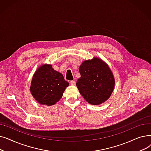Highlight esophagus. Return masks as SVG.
Masks as SVG:
<instances>
[{
  "label": "esophagus",
  "instance_id": "obj_1",
  "mask_svg": "<svg viewBox=\"0 0 151 151\" xmlns=\"http://www.w3.org/2000/svg\"><path fill=\"white\" fill-rule=\"evenodd\" d=\"M75 84H76V82L75 81H70V84L71 85L74 86V85H75Z\"/></svg>",
  "mask_w": 151,
  "mask_h": 151
}]
</instances>
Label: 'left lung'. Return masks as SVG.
<instances>
[{
	"label": "left lung",
	"instance_id": "obj_1",
	"mask_svg": "<svg viewBox=\"0 0 151 151\" xmlns=\"http://www.w3.org/2000/svg\"><path fill=\"white\" fill-rule=\"evenodd\" d=\"M79 71L81 77L76 82V86L89 104L100 105L109 98L114 88L115 81L106 63L97 58L84 60Z\"/></svg>",
	"mask_w": 151,
	"mask_h": 151
}]
</instances>
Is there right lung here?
Masks as SVG:
<instances>
[{
    "mask_svg": "<svg viewBox=\"0 0 151 151\" xmlns=\"http://www.w3.org/2000/svg\"><path fill=\"white\" fill-rule=\"evenodd\" d=\"M68 86L63 75L54 70L51 65L44 64L35 72L30 91L40 104L51 106L62 98Z\"/></svg>",
    "mask_w": 151,
    "mask_h": 151,
    "instance_id": "add662e5",
    "label": "right lung"
}]
</instances>
